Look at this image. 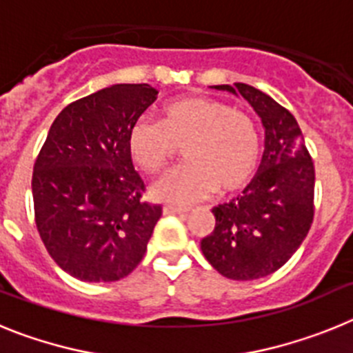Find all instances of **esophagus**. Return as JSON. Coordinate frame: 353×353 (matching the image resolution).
<instances>
[{"label": "esophagus", "instance_id": "esophagus-1", "mask_svg": "<svg viewBox=\"0 0 353 353\" xmlns=\"http://www.w3.org/2000/svg\"><path fill=\"white\" fill-rule=\"evenodd\" d=\"M162 212H164L166 215H170V214H187V212H189V208L174 207V205H164V207H162Z\"/></svg>", "mask_w": 353, "mask_h": 353}]
</instances>
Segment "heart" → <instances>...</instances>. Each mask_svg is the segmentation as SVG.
Returning a JSON list of instances; mask_svg holds the SVG:
<instances>
[{"label":"heart","mask_w":353,"mask_h":353,"mask_svg":"<svg viewBox=\"0 0 353 353\" xmlns=\"http://www.w3.org/2000/svg\"><path fill=\"white\" fill-rule=\"evenodd\" d=\"M134 162L152 174L166 171L183 148L187 164L154 183L159 201L189 205L217 191L244 189L260 162V130L245 111L212 97H180L162 105L161 123L141 118L130 125Z\"/></svg>","instance_id":"1"}]
</instances>
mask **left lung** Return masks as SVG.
Wrapping results in <instances>:
<instances>
[{"mask_svg":"<svg viewBox=\"0 0 353 353\" xmlns=\"http://www.w3.org/2000/svg\"><path fill=\"white\" fill-rule=\"evenodd\" d=\"M240 93L265 127V152L242 196L215 207V228L201 240L219 274L251 281L281 269L302 244L314 217V164L288 109L249 84L215 86Z\"/></svg>","mask_w":353,"mask_h":353,"instance_id":"obj_1","label":"left lung"}]
</instances>
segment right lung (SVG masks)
<instances>
[{
  "label": "right lung",
  "instance_id": "right-lung-1",
  "mask_svg": "<svg viewBox=\"0 0 353 353\" xmlns=\"http://www.w3.org/2000/svg\"><path fill=\"white\" fill-rule=\"evenodd\" d=\"M148 84H114L52 121L31 179L35 224L52 260L88 283L118 281L143 260L162 208L143 201L127 136L157 101Z\"/></svg>",
  "mask_w": 353,
  "mask_h": 353
}]
</instances>
